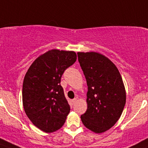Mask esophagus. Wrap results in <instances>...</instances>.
Here are the masks:
<instances>
[{"label": "esophagus", "mask_w": 148, "mask_h": 148, "mask_svg": "<svg viewBox=\"0 0 148 148\" xmlns=\"http://www.w3.org/2000/svg\"><path fill=\"white\" fill-rule=\"evenodd\" d=\"M76 101H77V99H72V100H71V102H72L73 104H74V103H76Z\"/></svg>", "instance_id": "1"}]
</instances>
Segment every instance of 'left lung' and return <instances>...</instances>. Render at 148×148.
I'll use <instances>...</instances> for the list:
<instances>
[{"instance_id": "8db88e82", "label": "left lung", "mask_w": 148, "mask_h": 148, "mask_svg": "<svg viewBox=\"0 0 148 148\" xmlns=\"http://www.w3.org/2000/svg\"><path fill=\"white\" fill-rule=\"evenodd\" d=\"M79 63L88 85V109L81 115L82 123L95 133L113 126L125 104L123 82L115 65L97 52H78Z\"/></svg>"}]
</instances>
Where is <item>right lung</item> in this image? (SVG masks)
<instances>
[{"mask_svg":"<svg viewBox=\"0 0 148 148\" xmlns=\"http://www.w3.org/2000/svg\"><path fill=\"white\" fill-rule=\"evenodd\" d=\"M76 60L77 55L73 51L52 49L39 56L25 76V112L31 122L43 132H55L66 122L70 106L60 80L65 70Z\"/></svg>","mask_w":148,"mask_h":148,"instance_id":"1","label":"right lung"}]
</instances>
